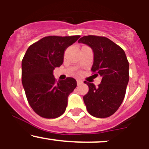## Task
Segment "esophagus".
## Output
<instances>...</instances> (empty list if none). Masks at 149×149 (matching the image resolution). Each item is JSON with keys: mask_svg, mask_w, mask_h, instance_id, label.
Listing matches in <instances>:
<instances>
[{"mask_svg": "<svg viewBox=\"0 0 149 149\" xmlns=\"http://www.w3.org/2000/svg\"><path fill=\"white\" fill-rule=\"evenodd\" d=\"M76 81H77L78 85H80V84H83V81H82L81 80H80V79H77V80H76Z\"/></svg>", "mask_w": 149, "mask_h": 149, "instance_id": "esophagus-1", "label": "esophagus"}]
</instances>
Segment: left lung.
I'll return each mask as SVG.
<instances>
[{
    "label": "left lung",
    "mask_w": 149,
    "mask_h": 149,
    "mask_svg": "<svg viewBox=\"0 0 149 149\" xmlns=\"http://www.w3.org/2000/svg\"><path fill=\"white\" fill-rule=\"evenodd\" d=\"M89 46L94 52L91 70L102 76L96 87L85 81L88 91L84 102L88 113L95 118L113 115L123 102L129 81V63L124 50L109 39L99 36H84L79 40Z\"/></svg>",
    "instance_id": "left-lung-1"
}]
</instances>
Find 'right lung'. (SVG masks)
Returning a JSON list of instances; mask_svg holds the SVG:
<instances>
[{"label":"right lung","mask_w":149,"mask_h":149,"mask_svg":"<svg viewBox=\"0 0 149 149\" xmlns=\"http://www.w3.org/2000/svg\"><path fill=\"white\" fill-rule=\"evenodd\" d=\"M79 35L49 36L29 47L22 62V81L28 102L45 118H56L65 112L68 97L77 86L73 78L56 82L53 70L63 63L65 49Z\"/></svg>","instance_id":"1"}]
</instances>
